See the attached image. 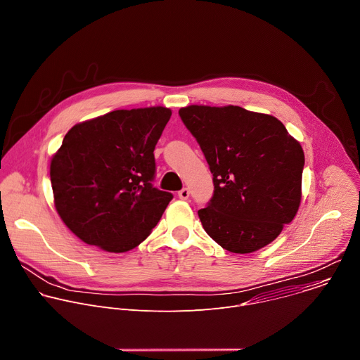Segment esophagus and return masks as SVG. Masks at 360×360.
Masks as SVG:
<instances>
[{
  "instance_id": "1",
  "label": "esophagus",
  "mask_w": 360,
  "mask_h": 360,
  "mask_svg": "<svg viewBox=\"0 0 360 360\" xmlns=\"http://www.w3.org/2000/svg\"><path fill=\"white\" fill-rule=\"evenodd\" d=\"M178 196L181 198V199H188L189 198V189L188 188H182L179 192H178Z\"/></svg>"
}]
</instances>
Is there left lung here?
I'll return each mask as SVG.
<instances>
[{
	"label": "left lung",
	"instance_id": "8db88e82",
	"mask_svg": "<svg viewBox=\"0 0 360 360\" xmlns=\"http://www.w3.org/2000/svg\"><path fill=\"white\" fill-rule=\"evenodd\" d=\"M179 117L214 175V195L198 211L203 229L233 253L275 240L300 205V143L275 117L235 105H189Z\"/></svg>",
	"mask_w": 360,
	"mask_h": 360
}]
</instances>
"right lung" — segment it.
Here are the masks:
<instances>
[{"label":"right lung","instance_id":"1","mask_svg":"<svg viewBox=\"0 0 360 360\" xmlns=\"http://www.w3.org/2000/svg\"><path fill=\"white\" fill-rule=\"evenodd\" d=\"M171 110H117L74 125L51 160L54 203L81 240L107 252L134 249L160 222L171 192L152 185L153 149Z\"/></svg>","mask_w":360,"mask_h":360}]
</instances>
